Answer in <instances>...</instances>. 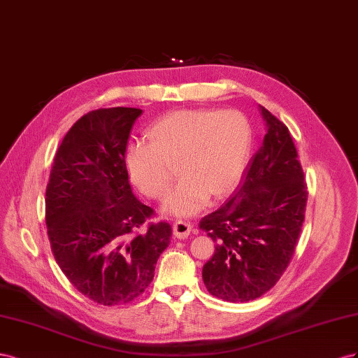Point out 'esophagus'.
Masks as SVG:
<instances>
[{
    "label": "esophagus",
    "mask_w": 358,
    "mask_h": 358,
    "mask_svg": "<svg viewBox=\"0 0 358 358\" xmlns=\"http://www.w3.org/2000/svg\"><path fill=\"white\" fill-rule=\"evenodd\" d=\"M172 228H173V236L182 240V238L189 237V234L192 231V224L186 220H177L176 223H173Z\"/></svg>",
    "instance_id": "obj_1"
}]
</instances>
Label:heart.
<instances>
[{
	"label": "heart",
	"mask_w": 358,
	"mask_h": 358,
	"mask_svg": "<svg viewBox=\"0 0 358 358\" xmlns=\"http://www.w3.org/2000/svg\"><path fill=\"white\" fill-rule=\"evenodd\" d=\"M145 142H131L124 168L131 185L151 199H163L178 163L182 177L163 211L190 216L208 196L222 198L237 186L253 147V129L237 109L171 112L147 129Z\"/></svg>",
	"instance_id": "1"
}]
</instances>
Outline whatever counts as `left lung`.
Masks as SVG:
<instances>
[{"label":"left lung","instance_id":"left-lung-1","mask_svg":"<svg viewBox=\"0 0 358 358\" xmlns=\"http://www.w3.org/2000/svg\"><path fill=\"white\" fill-rule=\"evenodd\" d=\"M267 126L241 186L199 228L216 243L202 268L208 292L250 301L270 291L292 258L304 222L308 187L288 127L259 106Z\"/></svg>","mask_w":358,"mask_h":358}]
</instances>
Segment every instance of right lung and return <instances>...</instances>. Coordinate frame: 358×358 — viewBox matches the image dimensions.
<instances>
[{
	"instance_id": "add662e5",
	"label": "right lung",
	"mask_w": 358,
	"mask_h": 358,
	"mask_svg": "<svg viewBox=\"0 0 358 358\" xmlns=\"http://www.w3.org/2000/svg\"><path fill=\"white\" fill-rule=\"evenodd\" d=\"M142 109L91 110L67 131L46 187V227L61 271L85 297L129 303L155 278L171 224H142L152 210L131 192L124 168L130 130Z\"/></svg>"
}]
</instances>
